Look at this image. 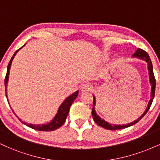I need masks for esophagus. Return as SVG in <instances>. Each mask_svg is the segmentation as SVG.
<instances>
[{"label": "esophagus", "instance_id": "esophagus-1", "mask_svg": "<svg viewBox=\"0 0 160 160\" xmlns=\"http://www.w3.org/2000/svg\"><path fill=\"white\" fill-rule=\"evenodd\" d=\"M92 89V86L89 84H83L81 87H80V90H81L82 92H88V91H90Z\"/></svg>", "mask_w": 160, "mask_h": 160}]
</instances>
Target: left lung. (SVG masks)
Returning <instances> with one entry per match:
<instances>
[{"label":"left lung","mask_w":160,"mask_h":160,"mask_svg":"<svg viewBox=\"0 0 160 160\" xmlns=\"http://www.w3.org/2000/svg\"><path fill=\"white\" fill-rule=\"evenodd\" d=\"M133 56L135 57H138V58H142L148 62V70H149V75H150V83L152 85V89H151V98H150L149 103H148V108H147L146 111H144V113H143L142 115L139 118H138V120H135L134 122H131V123H128L127 125H123V126H117V125H111L109 124L108 122H105L104 120H102L100 117H98V115L95 113V109H94V105L95 104V98L93 97V108H92V118L93 120L98 126H100L101 127L106 128V129H110V130H117V129H121V128H127L129 127V126H132V125L137 123L139 120H141V119L143 118V117L148 113V111H149L150 106H151L152 102H153V100L154 98V96H155V89H156V79L155 77H154V74H153V65H152V62L151 60H150L149 55L148 53L146 52V51L143 50L140 48H138L137 49V51L134 53Z\"/></svg>","instance_id":"obj_1"}]
</instances>
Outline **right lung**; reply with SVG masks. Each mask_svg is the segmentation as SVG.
Segmentation results:
<instances>
[{
	"label": "right lung",
	"instance_id": "obj_1",
	"mask_svg": "<svg viewBox=\"0 0 160 160\" xmlns=\"http://www.w3.org/2000/svg\"><path fill=\"white\" fill-rule=\"evenodd\" d=\"M20 49H21V48H20ZM20 49H19L18 50L16 51L15 53L13 54V56H12V58H11L10 61L8 64V66H7V74H6V77H5V80H4L5 88H6V89H7V82H8L9 73H10V68L11 63H12V59H13L14 56H15L16 52H17ZM6 90H7V89H6ZM78 92H79V91H77L76 92L73 93L72 95H70L69 97H68V98L65 99V102H64L62 104V105L60 106L59 108H58V113H57L56 117H55L54 119H53V120L51 121V122H49V123L43 124V125H32V124L27 123V122H23V121H22L21 120H20L19 117H17L19 118V120L21 121V122H22L23 124H25V126H28V127L33 128V129L38 130V131H47V132L56 130V129H57V128L61 127L62 125L64 124V122H65L66 118H67V116L69 113L70 108H71V104H72L73 102H74L75 98L78 97ZM6 96H7V95H6ZM7 102H8V100H7Z\"/></svg>",
	"mask_w": 160,
	"mask_h": 160
}]
</instances>
